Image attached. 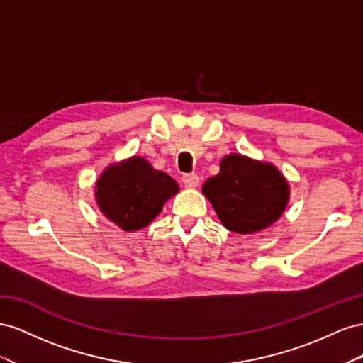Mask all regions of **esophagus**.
Segmentation results:
<instances>
[{
    "label": "esophagus",
    "mask_w": 363,
    "mask_h": 363,
    "mask_svg": "<svg viewBox=\"0 0 363 363\" xmlns=\"http://www.w3.org/2000/svg\"><path fill=\"white\" fill-rule=\"evenodd\" d=\"M182 182H184L185 187L194 189V187H198L199 178H198V174H194V173H187V174H184V176H182Z\"/></svg>",
    "instance_id": "esophagus-1"
}]
</instances>
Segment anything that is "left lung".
Returning a JSON list of instances; mask_svg holds the SVG:
<instances>
[{
    "instance_id": "8db88e82",
    "label": "left lung",
    "mask_w": 363,
    "mask_h": 363,
    "mask_svg": "<svg viewBox=\"0 0 363 363\" xmlns=\"http://www.w3.org/2000/svg\"><path fill=\"white\" fill-rule=\"evenodd\" d=\"M202 193L226 230L252 234L278 220L291 189L271 162L230 153L220 161V172L203 184Z\"/></svg>"
}]
</instances>
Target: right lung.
I'll list each match as a JSON object with an SVG mask.
<instances>
[{
	"label": "right lung",
	"mask_w": 363,
	"mask_h": 363,
	"mask_svg": "<svg viewBox=\"0 0 363 363\" xmlns=\"http://www.w3.org/2000/svg\"><path fill=\"white\" fill-rule=\"evenodd\" d=\"M178 191L173 178L141 157L109 165L96 182L100 211L128 233L147 226Z\"/></svg>",
	"instance_id": "obj_1"
}]
</instances>
